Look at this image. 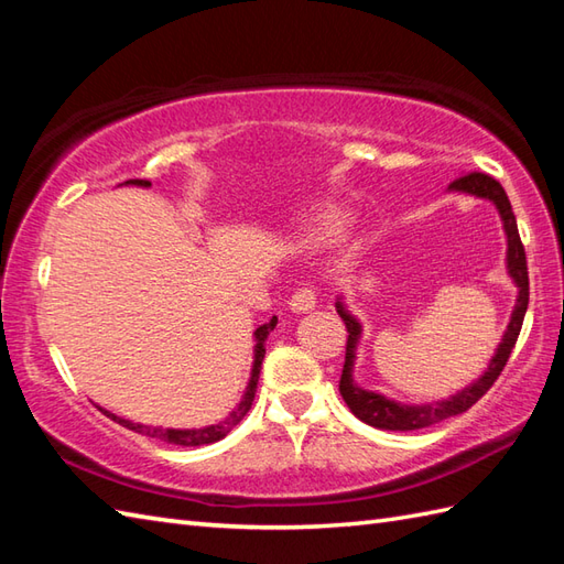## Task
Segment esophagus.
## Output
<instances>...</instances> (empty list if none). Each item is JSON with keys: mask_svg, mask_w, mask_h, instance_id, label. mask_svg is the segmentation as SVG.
I'll return each mask as SVG.
<instances>
[{"mask_svg": "<svg viewBox=\"0 0 564 564\" xmlns=\"http://www.w3.org/2000/svg\"><path fill=\"white\" fill-rule=\"evenodd\" d=\"M315 303H317L315 291L301 289V291H295V293H293L289 307L293 310V313H310V310H315Z\"/></svg>", "mask_w": 564, "mask_h": 564, "instance_id": "esophagus-1", "label": "esophagus"}]
</instances>
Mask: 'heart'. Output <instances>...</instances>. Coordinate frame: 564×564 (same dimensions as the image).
I'll return each mask as SVG.
<instances>
[{
    "label": "heart",
    "mask_w": 564,
    "mask_h": 564,
    "mask_svg": "<svg viewBox=\"0 0 564 564\" xmlns=\"http://www.w3.org/2000/svg\"><path fill=\"white\" fill-rule=\"evenodd\" d=\"M334 225H337V215H334V213H322L319 218H317V227H315V232H317V235H325L327 230H332Z\"/></svg>",
    "instance_id": "obj_1"
}]
</instances>
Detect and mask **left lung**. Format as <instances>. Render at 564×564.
I'll list each match as a JSON object with an SVG mask.
<instances>
[{
	"instance_id": "obj_1",
	"label": "left lung",
	"mask_w": 564,
	"mask_h": 564,
	"mask_svg": "<svg viewBox=\"0 0 564 564\" xmlns=\"http://www.w3.org/2000/svg\"><path fill=\"white\" fill-rule=\"evenodd\" d=\"M448 191L475 196V198H485L497 208L499 220H501V230H505V235H507V273L513 281V285H517V303H513L509 325H507L505 334H501V341L495 349V356L489 358V364L480 378L473 380L470 386H465L463 390L451 394V398H446V400L404 404L398 400H390V398H386V394H380L376 390H366L356 382V378H354L356 349L364 337V325L358 322L356 315H351V310L346 307L344 295H339L334 305H337V313L344 319L346 332H349V339H346V358H344V370H341V380H339V392H341L344 402L349 404V410L368 426L386 429V431H414V429L438 424V422H443V419L470 410V406L480 400L489 388L495 386V380L499 378L501 368H505L509 361L513 344H517V339H519L523 315H525V310H529V269H525V251H523L521 237H519L517 218H513L511 203L507 198V191L501 188L497 178L480 174V172L455 178V182L448 186Z\"/></svg>"
}]
</instances>
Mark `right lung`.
<instances>
[{
    "label": "right lung",
    "mask_w": 564,
    "mask_h": 564,
    "mask_svg": "<svg viewBox=\"0 0 564 564\" xmlns=\"http://www.w3.org/2000/svg\"><path fill=\"white\" fill-rule=\"evenodd\" d=\"M121 186H140V188H150L152 184L150 182H142V178H130V182L121 184ZM275 322H279V317H273L271 322H267V325H261L254 329V361H251V373H249V380H247V388H245V394L239 398L235 410L223 416L220 422L215 424H208V426H198V429H170V426H152V424H140V422H130V419L126 416H118L109 410H104V406H99V410L113 419V422H118L121 426L135 431V434H142V436H150V438H160V441H166V443H174V446H203V443H215L225 438L230 431L242 422L245 414L249 412L251 402H254V392H257V382H259V370H261V361H263V354H267V349H263V341H267L269 334L273 332Z\"/></svg>",
    "instance_id": "1"
}]
</instances>
